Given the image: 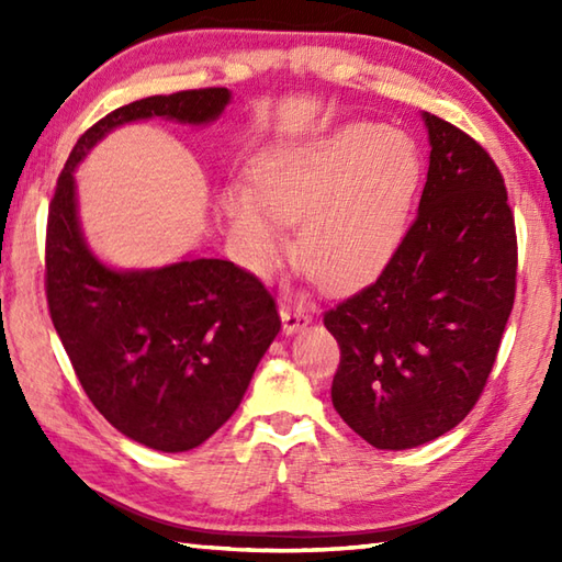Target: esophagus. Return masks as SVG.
Wrapping results in <instances>:
<instances>
[{"label":"esophagus","instance_id":"esophagus-1","mask_svg":"<svg viewBox=\"0 0 562 562\" xmlns=\"http://www.w3.org/2000/svg\"><path fill=\"white\" fill-rule=\"evenodd\" d=\"M280 318H282L284 336H294V333H300L302 328H306L308 324H312V316H308L304 308L294 306L290 302H284L280 306Z\"/></svg>","mask_w":562,"mask_h":562}]
</instances>
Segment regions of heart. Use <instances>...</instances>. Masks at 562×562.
<instances>
[{"label": "heart", "instance_id": "1", "mask_svg": "<svg viewBox=\"0 0 562 562\" xmlns=\"http://www.w3.org/2000/svg\"><path fill=\"white\" fill-rule=\"evenodd\" d=\"M423 159L411 135L348 123L282 142L250 166V193L229 186L222 207L238 258L268 274L288 256L282 222L296 218L304 268L328 288L360 282L386 266L408 224Z\"/></svg>", "mask_w": 562, "mask_h": 562}]
</instances>
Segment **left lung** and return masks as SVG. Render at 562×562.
<instances>
[{"label": "left lung", "mask_w": 562, "mask_h": 562, "mask_svg": "<svg viewBox=\"0 0 562 562\" xmlns=\"http://www.w3.org/2000/svg\"><path fill=\"white\" fill-rule=\"evenodd\" d=\"M427 181L379 278L324 316L340 345L333 408L376 449L427 445L479 401L515 304L505 181L459 127L423 113Z\"/></svg>", "instance_id": "8db88e82"}]
</instances>
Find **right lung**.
Masks as SVG:
<instances>
[{"label": "right lung", "mask_w": 562, "mask_h": 562, "mask_svg": "<svg viewBox=\"0 0 562 562\" xmlns=\"http://www.w3.org/2000/svg\"><path fill=\"white\" fill-rule=\"evenodd\" d=\"M229 103V89H198L101 117L71 149L47 212V306L71 367L117 432L166 453L200 447L229 420L280 316L266 288L229 260L109 266L83 236L75 173L117 127L151 117L205 127Z\"/></svg>", "instance_id": "add662e5"}]
</instances>
